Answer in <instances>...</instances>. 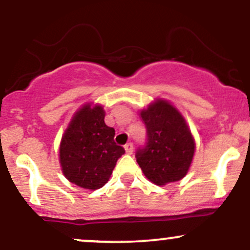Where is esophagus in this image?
Wrapping results in <instances>:
<instances>
[{"label": "esophagus", "instance_id": "1", "mask_svg": "<svg viewBox=\"0 0 250 250\" xmlns=\"http://www.w3.org/2000/svg\"><path fill=\"white\" fill-rule=\"evenodd\" d=\"M125 153L127 154H129V155H131L133 154V151H134V146H133V143H127V145L125 146Z\"/></svg>", "mask_w": 250, "mask_h": 250}]
</instances>
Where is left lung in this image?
<instances>
[{"label": "left lung", "instance_id": "obj_1", "mask_svg": "<svg viewBox=\"0 0 250 250\" xmlns=\"http://www.w3.org/2000/svg\"><path fill=\"white\" fill-rule=\"evenodd\" d=\"M147 128L146 147L135 156L143 174L156 186L182 180L195 153V140L179 109L163 99L140 111Z\"/></svg>", "mask_w": 250, "mask_h": 250}]
</instances>
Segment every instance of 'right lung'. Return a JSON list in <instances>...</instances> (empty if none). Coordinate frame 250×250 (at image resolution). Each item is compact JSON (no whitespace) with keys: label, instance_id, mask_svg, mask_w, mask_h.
<instances>
[{"label":"right lung","instance_id":"right-lung-1","mask_svg":"<svg viewBox=\"0 0 250 250\" xmlns=\"http://www.w3.org/2000/svg\"><path fill=\"white\" fill-rule=\"evenodd\" d=\"M101 104L85 103L71 117L62 135L59 159L69 182L96 190L110 179L125 149L114 141L115 130L104 123Z\"/></svg>","mask_w":250,"mask_h":250}]
</instances>
